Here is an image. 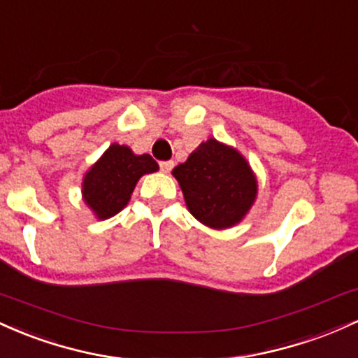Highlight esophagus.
Segmentation results:
<instances>
[{
	"label": "esophagus",
	"instance_id": "34e87169",
	"mask_svg": "<svg viewBox=\"0 0 358 358\" xmlns=\"http://www.w3.org/2000/svg\"><path fill=\"white\" fill-rule=\"evenodd\" d=\"M172 167H174V162H172V160H164V162H160V171L166 172V174L172 171Z\"/></svg>",
	"mask_w": 358,
	"mask_h": 358
}]
</instances>
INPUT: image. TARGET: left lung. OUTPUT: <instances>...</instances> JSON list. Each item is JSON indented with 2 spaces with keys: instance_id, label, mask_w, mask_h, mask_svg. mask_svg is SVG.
I'll use <instances>...</instances> for the list:
<instances>
[{
  "instance_id": "1",
  "label": "left lung",
  "mask_w": 358,
  "mask_h": 358,
  "mask_svg": "<svg viewBox=\"0 0 358 358\" xmlns=\"http://www.w3.org/2000/svg\"><path fill=\"white\" fill-rule=\"evenodd\" d=\"M172 176L191 215L215 230L235 227L255 203L254 171L236 148L216 138L201 143Z\"/></svg>"
}]
</instances>
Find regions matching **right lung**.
<instances>
[{"label": "right lung", "instance_id": "right-lung-1", "mask_svg": "<svg viewBox=\"0 0 358 358\" xmlns=\"http://www.w3.org/2000/svg\"><path fill=\"white\" fill-rule=\"evenodd\" d=\"M159 171L148 154L136 155L130 147L111 143L83 179V199L98 220H108L127 206L143 174Z\"/></svg>", "mask_w": 358, "mask_h": 358}]
</instances>
